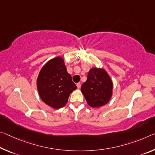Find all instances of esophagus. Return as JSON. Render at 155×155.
<instances>
[{
  "mask_svg": "<svg viewBox=\"0 0 155 155\" xmlns=\"http://www.w3.org/2000/svg\"><path fill=\"white\" fill-rule=\"evenodd\" d=\"M77 87L78 88V89H80V88H81V84L80 83H78L77 84Z\"/></svg>",
  "mask_w": 155,
  "mask_h": 155,
  "instance_id": "obj_1",
  "label": "esophagus"
}]
</instances>
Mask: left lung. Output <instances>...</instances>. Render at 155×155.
<instances>
[{
    "label": "left lung",
    "instance_id": "left-lung-1",
    "mask_svg": "<svg viewBox=\"0 0 155 155\" xmlns=\"http://www.w3.org/2000/svg\"><path fill=\"white\" fill-rule=\"evenodd\" d=\"M81 90L90 107H99L111 99L113 83L105 70L95 67L88 72L87 81L83 83Z\"/></svg>",
    "mask_w": 155,
    "mask_h": 155
}]
</instances>
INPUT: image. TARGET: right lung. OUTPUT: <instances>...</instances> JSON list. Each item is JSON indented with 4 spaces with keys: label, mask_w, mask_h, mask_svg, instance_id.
Listing matches in <instances>:
<instances>
[{
    "label": "right lung",
    "mask_w": 155,
    "mask_h": 155,
    "mask_svg": "<svg viewBox=\"0 0 155 155\" xmlns=\"http://www.w3.org/2000/svg\"><path fill=\"white\" fill-rule=\"evenodd\" d=\"M36 87L41 100L53 109L64 107L71 93L77 89L61 56L51 58L43 66L36 79Z\"/></svg>",
    "instance_id": "1"
}]
</instances>
